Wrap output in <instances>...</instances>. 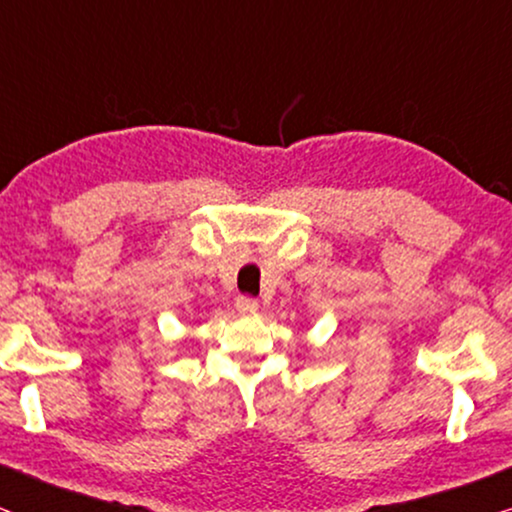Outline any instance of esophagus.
Here are the masks:
<instances>
[{
	"label": "esophagus",
	"instance_id": "1",
	"mask_svg": "<svg viewBox=\"0 0 512 512\" xmlns=\"http://www.w3.org/2000/svg\"><path fill=\"white\" fill-rule=\"evenodd\" d=\"M257 299L255 297H248V295H241L236 299V311L238 313H255L257 311Z\"/></svg>",
	"mask_w": 512,
	"mask_h": 512
}]
</instances>
